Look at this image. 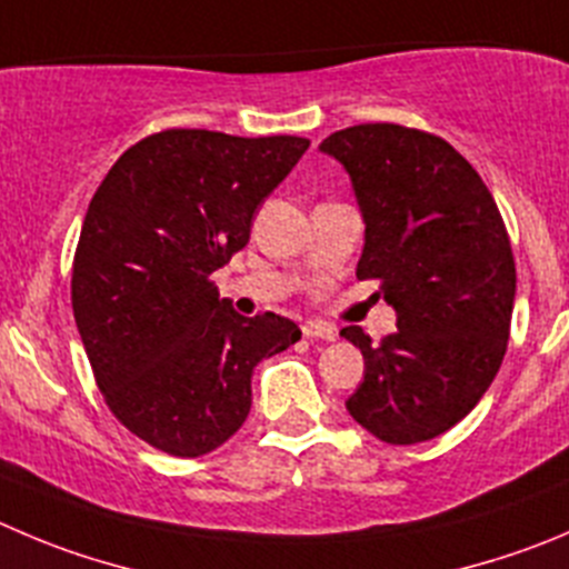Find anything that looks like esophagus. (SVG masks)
I'll use <instances>...</instances> for the list:
<instances>
[{
  "instance_id": "1",
  "label": "esophagus",
  "mask_w": 569,
  "mask_h": 569,
  "mask_svg": "<svg viewBox=\"0 0 569 569\" xmlns=\"http://www.w3.org/2000/svg\"><path fill=\"white\" fill-rule=\"evenodd\" d=\"M301 332H305V338L310 340H335L338 338V332H335L332 323H323V321H307L301 323Z\"/></svg>"
}]
</instances>
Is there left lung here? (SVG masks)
<instances>
[{"mask_svg":"<svg viewBox=\"0 0 569 569\" xmlns=\"http://www.w3.org/2000/svg\"><path fill=\"white\" fill-rule=\"evenodd\" d=\"M349 172L366 223L357 279L380 281L397 332L362 351L346 410L386 443H419L456 427L489 391L511 329L517 268L495 198L441 137L371 122L321 142Z\"/></svg>","mask_w":569,"mask_h":569,"instance_id":"obj_1","label":"left lung"}]
</instances>
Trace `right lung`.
<instances>
[{"label": "right lung", "mask_w": 569, "mask_h": 569, "mask_svg": "<svg viewBox=\"0 0 569 569\" xmlns=\"http://www.w3.org/2000/svg\"><path fill=\"white\" fill-rule=\"evenodd\" d=\"M307 148L172 128L128 148L91 198L74 323L111 413L167 456L229 441L251 410L257 362L301 338L290 318L237 316L212 273L246 248L257 209Z\"/></svg>", "instance_id": "add662e5"}]
</instances>
